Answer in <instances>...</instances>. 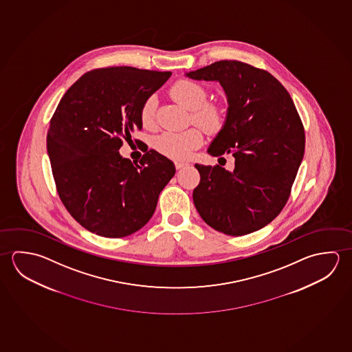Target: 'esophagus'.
Returning a JSON list of instances; mask_svg holds the SVG:
<instances>
[{
  "label": "esophagus",
  "mask_w": 352,
  "mask_h": 352,
  "mask_svg": "<svg viewBox=\"0 0 352 352\" xmlns=\"http://www.w3.org/2000/svg\"><path fill=\"white\" fill-rule=\"evenodd\" d=\"M188 165H190L188 162H181V161H176V162H175V167H176L177 170L182 168V167L188 166Z\"/></svg>",
  "instance_id": "esophagus-1"
}]
</instances>
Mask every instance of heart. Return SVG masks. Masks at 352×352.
<instances>
[{
	"instance_id": "1",
	"label": "heart",
	"mask_w": 352,
	"mask_h": 352,
	"mask_svg": "<svg viewBox=\"0 0 352 352\" xmlns=\"http://www.w3.org/2000/svg\"><path fill=\"white\" fill-rule=\"evenodd\" d=\"M171 96L179 104L192 111V118L195 123L206 131H217L221 124L223 113L221 108L215 104H208V94L202 85L191 80H179L171 87ZM156 98L154 96L144 102L140 109V120L144 126L149 128L154 123ZM203 142L202 133L197 129L185 131H164L156 135L153 145L162 155L168 156L175 160H185L190 157L193 150L201 146Z\"/></svg>"
}]
</instances>
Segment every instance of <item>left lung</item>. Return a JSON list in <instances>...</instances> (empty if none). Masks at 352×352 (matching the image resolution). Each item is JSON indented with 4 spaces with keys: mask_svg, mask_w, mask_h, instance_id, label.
Instances as JSON below:
<instances>
[{
    "mask_svg": "<svg viewBox=\"0 0 352 352\" xmlns=\"http://www.w3.org/2000/svg\"><path fill=\"white\" fill-rule=\"evenodd\" d=\"M185 75L224 89L227 116L207 153L235 157L232 171L195 165L201 175L193 191L196 209L209 227L227 235L260 230L285 207L303 159V124L292 98L271 74L236 60Z\"/></svg>",
    "mask_w": 352,
    "mask_h": 352,
    "instance_id": "1",
    "label": "left lung"
}]
</instances>
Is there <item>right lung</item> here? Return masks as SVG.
<instances>
[{
    "instance_id": "add662e5",
    "label": "right lung",
    "mask_w": 352,
    "mask_h": 352,
    "mask_svg": "<svg viewBox=\"0 0 352 352\" xmlns=\"http://www.w3.org/2000/svg\"><path fill=\"white\" fill-rule=\"evenodd\" d=\"M170 76L131 66L87 72L66 91L50 120L47 149L60 199L96 235L123 238L142 229L176 173L155 150L139 164L118 151L123 138L143 128L144 102Z\"/></svg>"
}]
</instances>
